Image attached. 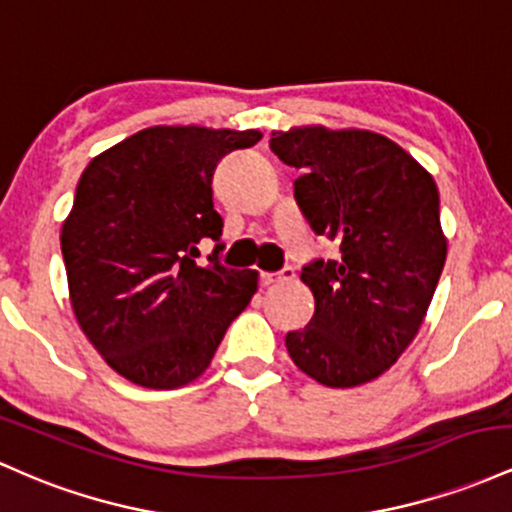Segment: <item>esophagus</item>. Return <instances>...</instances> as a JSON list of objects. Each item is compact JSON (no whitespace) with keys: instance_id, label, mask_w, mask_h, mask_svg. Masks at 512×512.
<instances>
[{"instance_id":"1","label":"esophagus","mask_w":512,"mask_h":512,"mask_svg":"<svg viewBox=\"0 0 512 512\" xmlns=\"http://www.w3.org/2000/svg\"><path fill=\"white\" fill-rule=\"evenodd\" d=\"M287 280H295V268L285 266L280 273H261V283L263 285H278V283H287Z\"/></svg>"}]
</instances>
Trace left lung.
<instances>
[{"label":"left lung","mask_w":512,"mask_h":512,"mask_svg":"<svg viewBox=\"0 0 512 512\" xmlns=\"http://www.w3.org/2000/svg\"><path fill=\"white\" fill-rule=\"evenodd\" d=\"M271 149L302 169L297 205L341 249L336 261L302 268L314 317L287 333V353L326 387L377 380L416 338L445 266L438 186L409 152L370 130H275Z\"/></svg>","instance_id":"8db88e82"}]
</instances>
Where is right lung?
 Returning a JSON list of instances; mask_svg holds the SVG:
<instances>
[{
    "instance_id": "obj_1",
    "label": "right lung",
    "mask_w": 512,
    "mask_h": 512,
    "mask_svg": "<svg viewBox=\"0 0 512 512\" xmlns=\"http://www.w3.org/2000/svg\"><path fill=\"white\" fill-rule=\"evenodd\" d=\"M258 130L154 125L94 157L77 183L60 244L70 302L108 365L132 384L179 389L208 370L227 326L258 287L256 271L198 266L220 241L212 174Z\"/></svg>"
}]
</instances>
